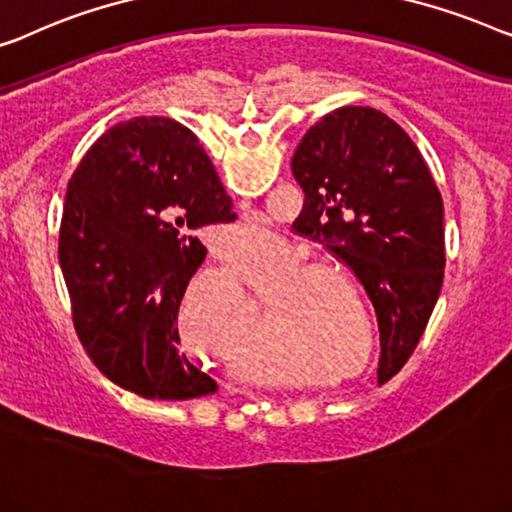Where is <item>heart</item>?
<instances>
[{"label":"heart","mask_w":512,"mask_h":512,"mask_svg":"<svg viewBox=\"0 0 512 512\" xmlns=\"http://www.w3.org/2000/svg\"><path fill=\"white\" fill-rule=\"evenodd\" d=\"M244 279L268 305L288 355L307 365L335 369L321 383H342L369 365L376 348L372 316L360 311L358 318L339 302L337 284L355 288L353 281L325 265H309L305 254L274 233H268V240L256 238L251 251L240 244L226 254L224 268L203 274L184 288L177 325L189 344L201 346L228 330L235 314L247 307ZM268 379L300 383V376L286 367L274 369Z\"/></svg>","instance_id":"1"}]
</instances>
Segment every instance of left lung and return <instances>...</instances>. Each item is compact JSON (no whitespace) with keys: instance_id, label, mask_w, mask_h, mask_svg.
Listing matches in <instances>:
<instances>
[{"instance_id":"obj_1","label":"left lung","mask_w":512,"mask_h":512,"mask_svg":"<svg viewBox=\"0 0 512 512\" xmlns=\"http://www.w3.org/2000/svg\"><path fill=\"white\" fill-rule=\"evenodd\" d=\"M291 170L305 191L293 228L362 281L381 332L379 381H388L441 293L446 244L434 177L406 131L365 106H342L309 127Z\"/></svg>"}]
</instances>
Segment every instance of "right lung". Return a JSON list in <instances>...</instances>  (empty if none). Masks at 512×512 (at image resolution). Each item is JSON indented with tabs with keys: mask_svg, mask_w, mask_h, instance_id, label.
<instances>
[{
	"mask_svg": "<svg viewBox=\"0 0 512 512\" xmlns=\"http://www.w3.org/2000/svg\"><path fill=\"white\" fill-rule=\"evenodd\" d=\"M198 138L168 117L115 124L71 175L59 263L73 328L110 381L182 402L217 390L182 353L177 305L205 258L198 231L233 221Z\"/></svg>",
	"mask_w": 512,
	"mask_h": 512,
	"instance_id": "right-lung-1",
	"label": "right lung"
}]
</instances>
